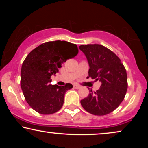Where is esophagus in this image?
<instances>
[{
	"instance_id": "esophagus-1",
	"label": "esophagus",
	"mask_w": 148,
	"mask_h": 148,
	"mask_svg": "<svg viewBox=\"0 0 148 148\" xmlns=\"http://www.w3.org/2000/svg\"><path fill=\"white\" fill-rule=\"evenodd\" d=\"M73 87H74V88H75V89H79L80 88V86H77V85H74Z\"/></svg>"
}]
</instances>
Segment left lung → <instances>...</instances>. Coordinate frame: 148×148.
Listing matches in <instances>:
<instances>
[{
  "mask_svg": "<svg viewBox=\"0 0 148 148\" xmlns=\"http://www.w3.org/2000/svg\"><path fill=\"white\" fill-rule=\"evenodd\" d=\"M79 48L85 54L90 66L88 78L101 83L98 90H89L88 96L81 100V104L92 114H108L124 100L128 87L126 69L120 58L104 46L85 44Z\"/></svg>",
  "mask_w": 148,
  "mask_h": 148,
  "instance_id": "obj_1",
  "label": "left lung"
}]
</instances>
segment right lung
<instances>
[{"label": "right lung", "instance_id": "right-lung-1", "mask_svg": "<svg viewBox=\"0 0 148 148\" xmlns=\"http://www.w3.org/2000/svg\"><path fill=\"white\" fill-rule=\"evenodd\" d=\"M76 44L56 40L38 46L28 54L21 70V88L28 104L42 114L55 113L62 108L66 92L72 84L51 85L52 75L69 58L78 54Z\"/></svg>", "mask_w": 148, "mask_h": 148}]
</instances>
